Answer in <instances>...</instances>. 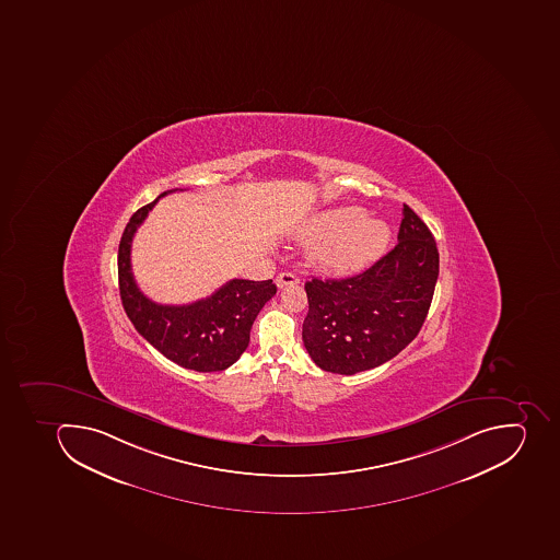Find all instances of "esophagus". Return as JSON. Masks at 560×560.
<instances>
[{"label": "esophagus", "instance_id": "esophagus-1", "mask_svg": "<svg viewBox=\"0 0 560 560\" xmlns=\"http://www.w3.org/2000/svg\"><path fill=\"white\" fill-rule=\"evenodd\" d=\"M298 283H300V278L294 273H280L277 277L278 289H283L287 285H298Z\"/></svg>", "mask_w": 560, "mask_h": 560}]
</instances>
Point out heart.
<instances>
[{
  "label": "heart",
  "mask_w": 560,
  "mask_h": 560,
  "mask_svg": "<svg viewBox=\"0 0 560 560\" xmlns=\"http://www.w3.org/2000/svg\"><path fill=\"white\" fill-rule=\"evenodd\" d=\"M308 242L320 240L312 250L318 268L332 275H354L372 266L392 240L384 220L369 219L360 206L323 211L303 229Z\"/></svg>",
  "instance_id": "obj_1"
}]
</instances>
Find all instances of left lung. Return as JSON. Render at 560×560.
Masks as SVG:
<instances>
[{
  "instance_id": "obj_1",
  "label": "left lung",
  "mask_w": 560,
  "mask_h": 560,
  "mask_svg": "<svg viewBox=\"0 0 560 560\" xmlns=\"http://www.w3.org/2000/svg\"><path fill=\"white\" fill-rule=\"evenodd\" d=\"M439 250L409 206L398 243L363 273L305 283L303 341L318 369L354 375L381 366L418 337L432 305Z\"/></svg>"
}]
</instances>
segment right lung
<instances>
[{
  "label": "right lung",
  "instance_id": "1",
  "mask_svg": "<svg viewBox=\"0 0 560 560\" xmlns=\"http://www.w3.org/2000/svg\"><path fill=\"white\" fill-rule=\"evenodd\" d=\"M182 190V188H179ZM132 214L119 242V296L133 328L159 352L183 369L220 372L236 363L250 341V329L262 306L277 294L273 280L234 278L206 300L190 305H159L145 298L133 280L130 248L137 228L160 197Z\"/></svg>",
  "mask_w": 560,
  "mask_h": 560
}]
</instances>
